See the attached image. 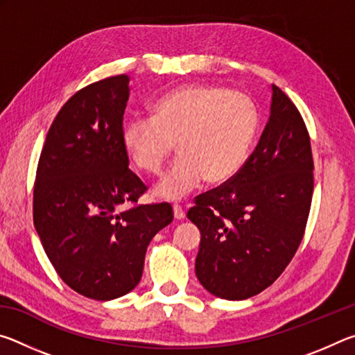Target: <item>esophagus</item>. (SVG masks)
Wrapping results in <instances>:
<instances>
[{
  "label": "esophagus",
  "instance_id": "1",
  "mask_svg": "<svg viewBox=\"0 0 355 355\" xmlns=\"http://www.w3.org/2000/svg\"><path fill=\"white\" fill-rule=\"evenodd\" d=\"M173 218L177 220H182L184 218V209L180 205H173Z\"/></svg>",
  "mask_w": 355,
  "mask_h": 355
}]
</instances>
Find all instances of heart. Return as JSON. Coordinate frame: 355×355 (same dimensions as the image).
Masks as SVG:
<instances>
[{"label":"heart","instance_id":"heart-1","mask_svg":"<svg viewBox=\"0 0 355 355\" xmlns=\"http://www.w3.org/2000/svg\"><path fill=\"white\" fill-rule=\"evenodd\" d=\"M258 112L241 92L191 84L156 101L153 116H136L123 127L122 139L139 169L158 173L177 142L180 158L156 184V196L180 200L205 182L232 180L249 158Z\"/></svg>","mask_w":355,"mask_h":355}]
</instances>
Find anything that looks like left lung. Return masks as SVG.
Here are the masks:
<instances>
[{"mask_svg":"<svg viewBox=\"0 0 355 355\" xmlns=\"http://www.w3.org/2000/svg\"><path fill=\"white\" fill-rule=\"evenodd\" d=\"M269 119L254 153L230 182L196 199L200 230L196 275L216 297L266 290L302 241L313 194L310 137L297 107L271 86Z\"/></svg>","mask_w":355,"mask_h":355,"instance_id":"1","label":"left lung"}]
</instances>
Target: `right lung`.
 <instances>
[{"label": "right lung", "mask_w": 355, "mask_h": 355, "mask_svg": "<svg viewBox=\"0 0 355 355\" xmlns=\"http://www.w3.org/2000/svg\"><path fill=\"white\" fill-rule=\"evenodd\" d=\"M128 97V75L76 92L48 131L35 175L45 254L71 290L95 300L135 290L150 241L173 219L169 203L123 209L147 189L128 169L122 139Z\"/></svg>", "instance_id": "1"}]
</instances>
